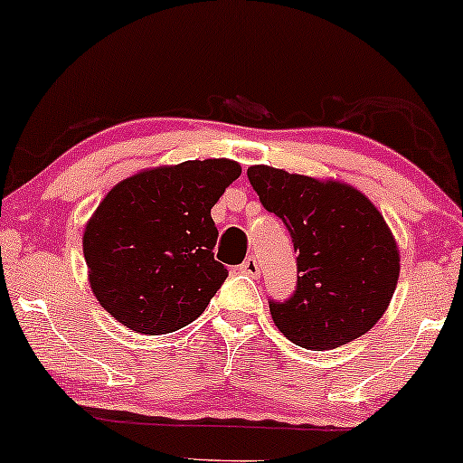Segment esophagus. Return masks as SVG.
Returning a JSON list of instances; mask_svg holds the SVG:
<instances>
[{
	"mask_svg": "<svg viewBox=\"0 0 463 463\" xmlns=\"http://www.w3.org/2000/svg\"><path fill=\"white\" fill-rule=\"evenodd\" d=\"M238 270L242 272V275H247V277H253V279H258L260 277V264H258V260L255 258H247L242 261V266L238 268Z\"/></svg>",
	"mask_w": 463,
	"mask_h": 463,
	"instance_id": "obj_1",
	"label": "esophagus"
}]
</instances>
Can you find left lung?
I'll use <instances>...</instances> for the list:
<instances>
[{
    "label": "left lung",
    "mask_w": 463,
    "mask_h": 463,
    "mask_svg": "<svg viewBox=\"0 0 463 463\" xmlns=\"http://www.w3.org/2000/svg\"><path fill=\"white\" fill-rule=\"evenodd\" d=\"M249 182L283 221L298 253L288 300H268L277 328L307 350H333L373 328L397 288L399 250L356 188L255 165Z\"/></svg>",
    "instance_id": "obj_1"
}]
</instances>
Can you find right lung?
Instances as JSON below:
<instances>
[{"label": "right lung", "mask_w": 463, "mask_h": 463, "mask_svg": "<svg viewBox=\"0 0 463 463\" xmlns=\"http://www.w3.org/2000/svg\"><path fill=\"white\" fill-rule=\"evenodd\" d=\"M227 158L141 171L113 186L83 233L92 292L119 324L165 335L197 319L225 283L210 216L241 175Z\"/></svg>", "instance_id": "obj_1"}]
</instances>
